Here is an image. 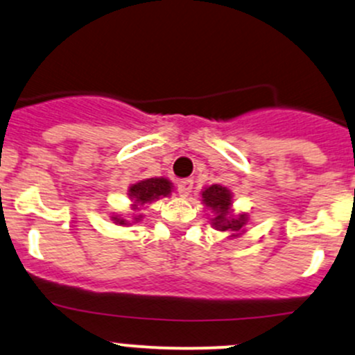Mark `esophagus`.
<instances>
[{"label": "esophagus", "mask_w": 355, "mask_h": 355, "mask_svg": "<svg viewBox=\"0 0 355 355\" xmlns=\"http://www.w3.org/2000/svg\"><path fill=\"white\" fill-rule=\"evenodd\" d=\"M193 184H194V181L193 179H182V181H179L178 182V191H179V194H181V196H189V193H191V189H193Z\"/></svg>", "instance_id": "1"}]
</instances>
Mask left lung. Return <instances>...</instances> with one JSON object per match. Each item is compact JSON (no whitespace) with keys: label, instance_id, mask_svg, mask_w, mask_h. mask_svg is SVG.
Here are the masks:
<instances>
[{"label":"left lung","instance_id":"8db88e82","mask_svg":"<svg viewBox=\"0 0 355 355\" xmlns=\"http://www.w3.org/2000/svg\"><path fill=\"white\" fill-rule=\"evenodd\" d=\"M205 207L215 213L211 225L220 232H230V237H239L240 232L245 228L249 216L245 213L234 216L232 215V193L225 186L213 184L201 191Z\"/></svg>","mask_w":355,"mask_h":355}]
</instances>
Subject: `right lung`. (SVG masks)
Returning a JSON list of instances; mask_svg holds the SVG:
<instances>
[{
  "label": "right lung",
  "instance_id": "right-lung-1",
  "mask_svg": "<svg viewBox=\"0 0 355 355\" xmlns=\"http://www.w3.org/2000/svg\"><path fill=\"white\" fill-rule=\"evenodd\" d=\"M171 191H173V182L166 178H150V179H144V181L135 182V184L130 186L128 189V198L132 200V209H140V207L144 205L152 203V201H157L159 198H166L169 196ZM112 220L116 225H130V222L121 216H112ZM142 220V215H135L133 216V222L137 223Z\"/></svg>",
  "mask_w": 355,
  "mask_h": 355
}]
</instances>
